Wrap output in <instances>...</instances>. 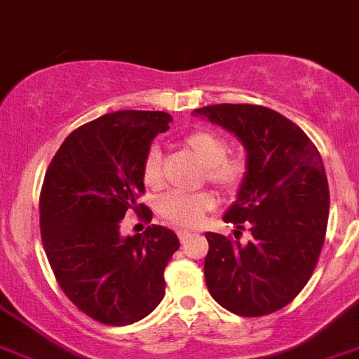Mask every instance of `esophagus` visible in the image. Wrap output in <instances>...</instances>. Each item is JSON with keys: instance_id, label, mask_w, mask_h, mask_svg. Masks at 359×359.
<instances>
[{"instance_id": "1", "label": "esophagus", "mask_w": 359, "mask_h": 359, "mask_svg": "<svg viewBox=\"0 0 359 359\" xmlns=\"http://www.w3.org/2000/svg\"><path fill=\"white\" fill-rule=\"evenodd\" d=\"M177 236H179L180 243H186V241L194 236V233H191V231H188V230H179V231H177Z\"/></svg>"}]
</instances>
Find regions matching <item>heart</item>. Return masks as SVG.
<instances>
[{"label": "heart", "instance_id": "1", "mask_svg": "<svg viewBox=\"0 0 359 359\" xmlns=\"http://www.w3.org/2000/svg\"><path fill=\"white\" fill-rule=\"evenodd\" d=\"M182 147L206 168V179L224 191H236L248 171V162L241 153H228V142L215 131L195 129L182 138ZM142 180L147 188H161V153L151 147L142 162ZM215 204L210 194H180L170 191L158 201V213L173 224L197 226L204 213Z\"/></svg>", "mask_w": 359, "mask_h": 359}]
</instances>
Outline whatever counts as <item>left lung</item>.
I'll return each mask as SVG.
<instances>
[{
	"label": "left lung",
	"instance_id": "1",
	"mask_svg": "<svg viewBox=\"0 0 359 359\" xmlns=\"http://www.w3.org/2000/svg\"><path fill=\"white\" fill-rule=\"evenodd\" d=\"M195 113L236 135L248 171L224 222L248 228L246 245L208 231L206 287L226 310L272 314L303 290L327 233V173L318 147L296 123L263 105L217 104Z\"/></svg>",
	"mask_w": 359,
	"mask_h": 359
}]
</instances>
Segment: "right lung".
<instances>
[{"label": "right lung", "instance_id": "1", "mask_svg": "<svg viewBox=\"0 0 359 359\" xmlns=\"http://www.w3.org/2000/svg\"><path fill=\"white\" fill-rule=\"evenodd\" d=\"M164 111H116L69 135L45 173L41 241L54 277L83 314L104 325L140 321L164 297V270L179 237L164 226L120 236L128 210L140 213L142 162L170 129ZM151 222V210L144 213Z\"/></svg>", "mask_w": 359, "mask_h": 359}]
</instances>
